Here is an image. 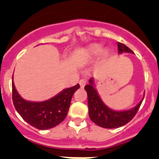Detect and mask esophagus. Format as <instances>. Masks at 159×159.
<instances>
[{"label": "esophagus", "mask_w": 159, "mask_h": 159, "mask_svg": "<svg viewBox=\"0 0 159 159\" xmlns=\"http://www.w3.org/2000/svg\"><path fill=\"white\" fill-rule=\"evenodd\" d=\"M80 85L81 88H84V86H85V84H87V80L85 78L84 79H81L80 80Z\"/></svg>", "instance_id": "obj_1"}]
</instances>
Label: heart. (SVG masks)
I'll return each mask as SVG.
<instances>
[{
	"label": "heart",
	"mask_w": 159,
	"mask_h": 159,
	"mask_svg": "<svg viewBox=\"0 0 159 159\" xmlns=\"http://www.w3.org/2000/svg\"><path fill=\"white\" fill-rule=\"evenodd\" d=\"M102 46L99 44H96V43L91 44L84 50V52H83V57L85 60H94L99 57V54L102 52ZM102 54L106 56L107 52H103Z\"/></svg>",
	"instance_id": "obj_1"
}]
</instances>
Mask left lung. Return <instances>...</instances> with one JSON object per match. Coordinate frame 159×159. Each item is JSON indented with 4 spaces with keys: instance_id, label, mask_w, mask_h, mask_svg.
<instances>
[{
    "instance_id": "8db88e82",
    "label": "left lung",
    "mask_w": 159,
    "mask_h": 159,
    "mask_svg": "<svg viewBox=\"0 0 159 159\" xmlns=\"http://www.w3.org/2000/svg\"><path fill=\"white\" fill-rule=\"evenodd\" d=\"M118 51L119 54L123 52L134 53L128 47L119 42H118ZM84 89L88 93V114L90 119L95 124L103 128H117L129 123L136 115L144 99L143 95V99L130 110L117 111L109 108L102 102L95 88L93 78L90 79L89 84L84 87Z\"/></svg>"
}]
</instances>
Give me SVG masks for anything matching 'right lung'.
Returning <instances> with one entry per match:
<instances>
[{
  "label": "right lung",
  "mask_w": 159,
  "mask_h": 159,
  "mask_svg": "<svg viewBox=\"0 0 159 159\" xmlns=\"http://www.w3.org/2000/svg\"><path fill=\"white\" fill-rule=\"evenodd\" d=\"M12 87V101L20 116L32 127L39 130H48L60 124L65 119L71 97L80 88V84L65 88L51 99L42 102L25 100L17 92L13 81Z\"/></svg>",
  "instance_id": "obj_1"
}]
</instances>
